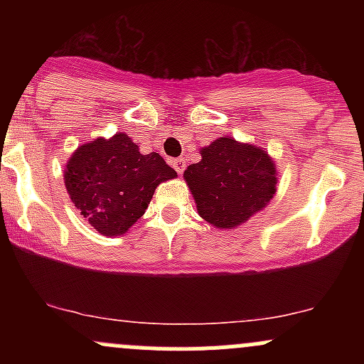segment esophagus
<instances>
[{"label":"esophagus","instance_id":"34e87169","mask_svg":"<svg viewBox=\"0 0 364 364\" xmlns=\"http://www.w3.org/2000/svg\"><path fill=\"white\" fill-rule=\"evenodd\" d=\"M173 168L178 171V174H183L186 169V161L183 157H178L173 161Z\"/></svg>","mask_w":364,"mask_h":364}]
</instances>
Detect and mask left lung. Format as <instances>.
<instances>
[{
  "instance_id": "left-lung-1",
  "label": "left lung",
  "mask_w": 364,
  "mask_h": 364,
  "mask_svg": "<svg viewBox=\"0 0 364 364\" xmlns=\"http://www.w3.org/2000/svg\"><path fill=\"white\" fill-rule=\"evenodd\" d=\"M186 185L202 219L235 229L269 205L277 190L272 157L250 144L223 136L202 149V161L188 166Z\"/></svg>"
}]
</instances>
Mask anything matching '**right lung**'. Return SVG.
I'll return each mask as SVG.
<instances>
[{
  "label": "right lung",
  "instance_id": "1",
  "mask_svg": "<svg viewBox=\"0 0 364 364\" xmlns=\"http://www.w3.org/2000/svg\"><path fill=\"white\" fill-rule=\"evenodd\" d=\"M176 176L157 152L144 156L121 132L75 150L66 162L65 186L92 228L121 236L145 214L156 188Z\"/></svg>",
  "mask_w": 364,
  "mask_h": 364
}]
</instances>
